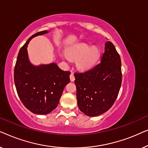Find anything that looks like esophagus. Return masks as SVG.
Masks as SVG:
<instances>
[{"mask_svg": "<svg viewBox=\"0 0 148 148\" xmlns=\"http://www.w3.org/2000/svg\"><path fill=\"white\" fill-rule=\"evenodd\" d=\"M70 79H71V82H74V81H75V76H74L73 73H71Z\"/></svg>", "mask_w": 148, "mask_h": 148, "instance_id": "34e87169", "label": "esophagus"}]
</instances>
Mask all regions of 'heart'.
I'll return each instance as SVG.
<instances>
[{
	"mask_svg": "<svg viewBox=\"0 0 148 148\" xmlns=\"http://www.w3.org/2000/svg\"><path fill=\"white\" fill-rule=\"evenodd\" d=\"M67 55L72 59H77L76 65L79 69L85 71L93 67L100 56V50L98 48L88 44H77L67 50ZM62 59L68 61V56L64 52H60Z\"/></svg>",
	"mask_w": 148,
	"mask_h": 148,
	"instance_id": "b5f03b06",
	"label": "heart"
}]
</instances>
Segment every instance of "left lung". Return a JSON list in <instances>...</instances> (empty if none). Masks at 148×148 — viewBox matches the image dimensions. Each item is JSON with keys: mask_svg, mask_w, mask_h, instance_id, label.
Masks as SVG:
<instances>
[{"mask_svg": "<svg viewBox=\"0 0 148 148\" xmlns=\"http://www.w3.org/2000/svg\"><path fill=\"white\" fill-rule=\"evenodd\" d=\"M75 77L79 110L88 116L108 111L118 96L122 82L121 58L112 42L105 43L100 64L88 71L76 73Z\"/></svg>", "mask_w": 148, "mask_h": 148, "instance_id": "left-lung-1", "label": "left lung"}]
</instances>
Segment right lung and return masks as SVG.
<instances>
[{"label":"right lung","mask_w":148,"mask_h":148,"mask_svg":"<svg viewBox=\"0 0 148 148\" xmlns=\"http://www.w3.org/2000/svg\"><path fill=\"white\" fill-rule=\"evenodd\" d=\"M42 31L31 36L19 50L14 71L18 96L26 108L36 114H47L58 106L64 87L70 82L69 71L62 70L57 64L34 65L27 52L32 38L49 33Z\"/></svg>","instance_id":"add662e5"}]
</instances>
